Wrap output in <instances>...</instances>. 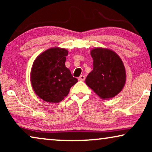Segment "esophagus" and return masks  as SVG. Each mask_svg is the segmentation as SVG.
I'll return each mask as SVG.
<instances>
[{
	"instance_id": "34e87169",
	"label": "esophagus",
	"mask_w": 152,
	"mask_h": 152,
	"mask_svg": "<svg viewBox=\"0 0 152 152\" xmlns=\"http://www.w3.org/2000/svg\"><path fill=\"white\" fill-rule=\"evenodd\" d=\"M78 80L80 81H84L85 80V76L84 75H81L78 77Z\"/></svg>"
}]
</instances>
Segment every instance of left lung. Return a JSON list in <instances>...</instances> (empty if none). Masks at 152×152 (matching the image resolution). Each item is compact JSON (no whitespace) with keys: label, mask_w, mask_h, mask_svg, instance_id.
Returning <instances> with one entry per match:
<instances>
[{"label":"left lung","mask_w":152,"mask_h":152,"mask_svg":"<svg viewBox=\"0 0 152 152\" xmlns=\"http://www.w3.org/2000/svg\"><path fill=\"white\" fill-rule=\"evenodd\" d=\"M93 69L86 77V84L102 99L111 98L123 88L125 68L117 54L111 50L95 48L91 52Z\"/></svg>","instance_id":"obj_1"}]
</instances>
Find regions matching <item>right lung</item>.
I'll list each match as a JSON object with an SVG mask.
<instances>
[{
    "instance_id": "1",
    "label": "right lung",
    "mask_w": 152,
    "mask_h": 152,
    "mask_svg": "<svg viewBox=\"0 0 152 152\" xmlns=\"http://www.w3.org/2000/svg\"><path fill=\"white\" fill-rule=\"evenodd\" d=\"M68 53L64 48H53L41 53L33 63L31 83L35 93L43 100L59 102L77 82L65 66Z\"/></svg>"
}]
</instances>
